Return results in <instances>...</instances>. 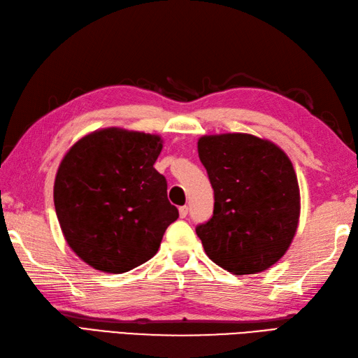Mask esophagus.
Returning <instances> with one entry per match:
<instances>
[{"instance_id": "esophagus-1", "label": "esophagus", "mask_w": 358, "mask_h": 358, "mask_svg": "<svg viewBox=\"0 0 358 358\" xmlns=\"http://www.w3.org/2000/svg\"><path fill=\"white\" fill-rule=\"evenodd\" d=\"M178 212H180V217H186V216H187V212H189V208H187V206H181V207L178 208Z\"/></svg>"}]
</instances>
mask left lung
<instances>
[{
	"instance_id": "8db88e82",
	"label": "left lung",
	"mask_w": 358,
	"mask_h": 358,
	"mask_svg": "<svg viewBox=\"0 0 358 358\" xmlns=\"http://www.w3.org/2000/svg\"><path fill=\"white\" fill-rule=\"evenodd\" d=\"M198 155L215 192L213 216L196 227L208 259L248 275L277 263L295 237L301 198L287 154L246 133L203 136Z\"/></svg>"
}]
</instances>
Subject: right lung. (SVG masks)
Listing matches in <instances>:
<instances>
[{
	"label": "right lung",
	"instance_id": "add662e5",
	"mask_svg": "<svg viewBox=\"0 0 358 358\" xmlns=\"http://www.w3.org/2000/svg\"><path fill=\"white\" fill-rule=\"evenodd\" d=\"M157 134L103 128L81 137L60 162L54 206L71 250L96 271L128 272L154 257L178 210L154 169Z\"/></svg>",
	"mask_w": 358,
	"mask_h": 358
}]
</instances>
